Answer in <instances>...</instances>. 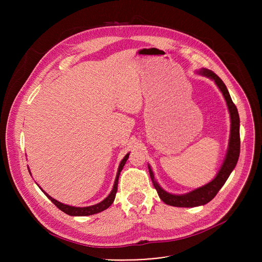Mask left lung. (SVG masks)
Returning a JSON list of instances; mask_svg holds the SVG:
<instances>
[{"label": "left lung", "mask_w": 262, "mask_h": 262, "mask_svg": "<svg viewBox=\"0 0 262 262\" xmlns=\"http://www.w3.org/2000/svg\"><path fill=\"white\" fill-rule=\"evenodd\" d=\"M199 74L203 77H207L214 81L219 89L224 95V98H225L227 102V106L230 113V119H231V129H230V139H229V146H228V150L225 160H224V163L216 174V176L207 184L201 186L199 189H196L188 194H183V195H173L170 194L166 191H164L157 180L155 179L154 172L150 168V166L148 165L149 169V174H150V178L152 180V183L155 185V188L162 199L163 202H165L168 205L171 206H176V207H195V206H200L208 203L211 201L217 192L221 190L224 183L226 182L228 179L229 175L235 168L238 157H239V150H241V138H239V116H238V112L233 103L231 96L227 90L226 85L224 84V82L216 76V74L206 68H202L198 71Z\"/></svg>", "instance_id": "left-lung-1"}]
</instances>
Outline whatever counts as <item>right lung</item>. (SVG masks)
Segmentation results:
<instances>
[{
  "instance_id": "1",
  "label": "right lung",
  "mask_w": 262,
  "mask_h": 262,
  "mask_svg": "<svg viewBox=\"0 0 262 262\" xmlns=\"http://www.w3.org/2000/svg\"><path fill=\"white\" fill-rule=\"evenodd\" d=\"M128 156L129 154H127L123 160L121 161L120 165H119V168H118V172H117V175H116V179H115V182H114V186H113V190H112V192L110 193V195L104 199L102 200L101 202L95 204V205H91V206H87V207H74V206H70V205H66V204H63L59 201H57L56 199L52 198L50 195H48L39 186V188L41 189V191L46 194V196L60 209L62 210L63 212L69 214V215H73V216H83V215H91V214H94V213H98L104 209H106L107 207H110V205L114 202L115 200V196H116V193H117V188H118V179H119V175H120V172L121 170L123 169V166L125 165L127 159H128ZM30 172V171H29Z\"/></svg>"
}]
</instances>
